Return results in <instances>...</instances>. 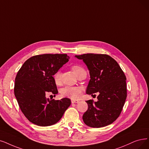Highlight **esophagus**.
<instances>
[{
	"instance_id": "34e87169",
	"label": "esophagus",
	"mask_w": 149,
	"mask_h": 149,
	"mask_svg": "<svg viewBox=\"0 0 149 149\" xmlns=\"http://www.w3.org/2000/svg\"><path fill=\"white\" fill-rule=\"evenodd\" d=\"M71 103H77L79 102V101L78 100H76L71 99Z\"/></svg>"
}]
</instances>
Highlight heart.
Here are the masks:
<instances>
[{
  "instance_id": "obj_1",
  "label": "heart",
  "mask_w": 149,
  "mask_h": 149,
  "mask_svg": "<svg viewBox=\"0 0 149 149\" xmlns=\"http://www.w3.org/2000/svg\"><path fill=\"white\" fill-rule=\"evenodd\" d=\"M71 69L73 71L75 74L78 76L81 73L85 71V70L79 65H73L71 67ZM53 78L56 85H60L61 84V73L60 71H57L53 75ZM82 88L79 86H66L63 87L61 93L64 97L70 98L73 100L78 98L82 93Z\"/></svg>"
}]
</instances>
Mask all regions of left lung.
<instances>
[{"instance_id":"obj_1","label":"left lung","mask_w":149,"mask_h":149,"mask_svg":"<svg viewBox=\"0 0 149 149\" xmlns=\"http://www.w3.org/2000/svg\"><path fill=\"white\" fill-rule=\"evenodd\" d=\"M76 57L84 61L90 73L87 94L99 93L98 102L86 101L88 109L83 114V121L92 128L111 124L120 116L127 96V79L123 70L107 54L88 53Z\"/></svg>"}]
</instances>
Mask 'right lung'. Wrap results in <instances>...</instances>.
<instances>
[{"instance_id": "right-lung-1", "label": "right lung", "mask_w": 149, "mask_h": 149, "mask_svg": "<svg viewBox=\"0 0 149 149\" xmlns=\"http://www.w3.org/2000/svg\"><path fill=\"white\" fill-rule=\"evenodd\" d=\"M69 58L65 54L34 56L17 72L15 95L22 112L32 123L41 127L54 125L70 106L71 100L67 98L61 100L46 98L47 93H58L53 75Z\"/></svg>"}]
</instances>
